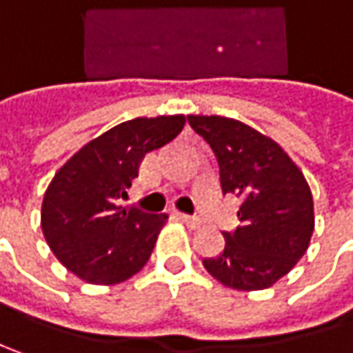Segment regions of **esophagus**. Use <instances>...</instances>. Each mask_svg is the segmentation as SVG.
I'll use <instances>...</instances> for the list:
<instances>
[{"label":"esophagus","mask_w":353,"mask_h":353,"mask_svg":"<svg viewBox=\"0 0 353 353\" xmlns=\"http://www.w3.org/2000/svg\"><path fill=\"white\" fill-rule=\"evenodd\" d=\"M177 218L181 219L188 228H192V230H199L201 225H203V221L197 218H192V216H188V214H177Z\"/></svg>","instance_id":"esophagus-1"}]
</instances>
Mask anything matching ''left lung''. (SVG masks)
Wrapping results in <instances>:
<instances>
[{
  "label": "left lung",
  "mask_w": 353,
  "mask_h": 353,
  "mask_svg": "<svg viewBox=\"0 0 353 353\" xmlns=\"http://www.w3.org/2000/svg\"><path fill=\"white\" fill-rule=\"evenodd\" d=\"M214 150L223 194L241 199L239 225L225 232V248L203 268L228 288L254 292L283 278L307 252L314 199L300 168L280 145L232 117L188 115Z\"/></svg>",
  "instance_id": "1"
}]
</instances>
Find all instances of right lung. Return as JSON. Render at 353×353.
Listing matches in <instances>:
<instances>
[{"label": "right lung", "instance_id": "right-lung-1", "mask_svg": "<svg viewBox=\"0 0 353 353\" xmlns=\"http://www.w3.org/2000/svg\"><path fill=\"white\" fill-rule=\"evenodd\" d=\"M183 115L135 117L73 154L53 176L41 203V230L53 256L77 278L112 285L132 278L152 256L165 214L117 205L148 152L170 143Z\"/></svg>", "mask_w": 353, "mask_h": 353}]
</instances>
